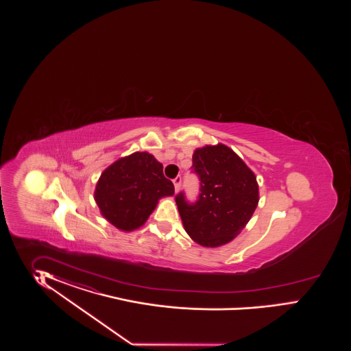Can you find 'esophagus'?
Returning <instances> with one entry per match:
<instances>
[{
	"label": "esophagus",
	"mask_w": 351,
	"mask_h": 351,
	"mask_svg": "<svg viewBox=\"0 0 351 351\" xmlns=\"http://www.w3.org/2000/svg\"><path fill=\"white\" fill-rule=\"evenodd\" d=\"M173 185H175V191H179V189H180V185H181L180 176H176V178H175V179H173Z\"/></svg>",
	"instance_id": "esophagus-1"
}]
</instances>
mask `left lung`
<instances>
[{"label":"left lung","instance_id":"1","mask_svg":"<svg viewBox=\"0 0 351 351\" xmlns=\"http://www.w3.org/2000/svg\"><path fill=\"white\" fill-rule=\"evenodd\" d=\"M191 167L201 181L198 199L188 202L182 191L175 197L185 232L203 247L226 245L255 213V173L223 144L195 149Z\"/></svg>","mask_w":351,"mask_h":351}]
</instances>
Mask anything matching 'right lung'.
I'll return each mask as SVG.
<instances>
[{
    "instance_id": "obj_1",
    "label": "right lung",
    "mask_w": 351,
    "mask_h": 351,
    "mask_svg": "<svg viewBox=\"0 0 351 351\" xmlns=\"http://www.w3.org/2000/svg\"><path fill=\"white\" fill-rule=\"evenodd\" d=\"M173 193L162 163L147 152H135L103 171L94 197L109 223L119 230L132 232L145 223L162 197Z\"/></svg>"
}]
</instances>
